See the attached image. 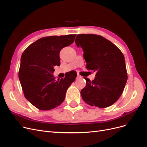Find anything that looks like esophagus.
Segmentation results:
<instances>
[{
    "mask_svg": "<svg viewBox=\"0 0 147 147\" xmlns=\"http://www.w3.org/2000/svg\"><path fill=\"white\" fill-rule=\"evenodd\" d=\"M80 78H81V76L78 74V75L77 76V79H80Z\"/></svg>",
    "mask_w": 147,
    "mask_h": 147,
    "instance_id": "34e87169",
    "label": "esophagus"
}]
</instances>
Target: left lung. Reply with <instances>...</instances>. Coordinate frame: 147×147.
<instances>
[{
    "label": "left lung",
    "instance_id": "obj_1",
    "mask_svg": "<svg viewBox=\"0 0 147 147\" xmlns=\"http://www.w3.org/2000/svg\"><path fill=\"white\" fill-rule=\"evenodd\" d=\"M75 42L84 50L86 68L96 72L95 79L86 81L80 94L85 103L105 108L112 105L122 94L127 80L124 56L110 41L100 35L79 34Z\"/></svg>",
    "mask_w": 147,
    "mask_h": 147
}]
</instances>
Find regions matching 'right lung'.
<instances>
[{
    "label": "right lung",
    "instance_id": "right-lung-1",
    "mask_svg": "<svg viewBox=\"0 0 147 147\" xmlns=\"http://www.w3.org/2000/svg\"><path fill=\"white\" fill-rule=\"evenodd\" d=\"M76 34L51 36L38 40L26 49L21 57L18 78L24 97L38 109L48 111L59 106L67 89L77 73H69L56 80L54 67L60 65L62 49L74 42Z\"/></svg>",
    "mask_w": 147,
    "mask_h": 147
}]
</instances>
